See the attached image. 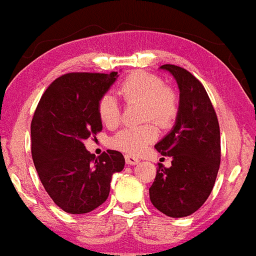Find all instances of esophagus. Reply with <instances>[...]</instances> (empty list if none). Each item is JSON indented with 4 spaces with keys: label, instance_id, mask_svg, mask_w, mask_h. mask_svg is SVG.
I'll list each match as a JSON object with an SVG mask.
<instances>
[{
    "label": "esophagus",
    "instance_id": "obj_1",
    "mask_svg": "<svg viewBox=\"0 0 256 256\" xmlns=\"http://www.w3.org/2000/svg\"><path fill=\"white\" fill-rule=\"evenodd\" d=\"M125 160L126 164H128V166H135V164L139 163V159L132 156V155H125Z\"/></svg>",
    "mask_w": 256,
    "mask_h": 256
}]
</instances>
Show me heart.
I'll return each instance as SVG.
<instances>
[{
    "mask_svg": "<svg viewBox=\"0 0 256 256\" xmlns=\"http://www.w3.org/2000/svg\"><path fill=\"white\" fill-rule=\"evenodd\" d=\"M120 94L126 102H142V120H154L166 126L176 118L178 114L176 94L155 74L138 70L128 74L121 82ZM98 116L108 128H114L120 122V107L111 93H104L97 106ZM158 138V128L154 124L125 128L110 140L112 148L128 154H140L150 142Z\"/></svg>",
    "mask_w": 256,
    "mask_h": 256,
    "instance_id": "1",
    "label": "heart"
}]
</instances>
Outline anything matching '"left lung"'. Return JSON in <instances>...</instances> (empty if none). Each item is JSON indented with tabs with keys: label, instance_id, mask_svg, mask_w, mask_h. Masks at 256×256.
I'll use <instances>...</instances> for the list:
<instances>
[{
	"label": "left lung",
	"instance_id": "8db88e82",
	"mask_svg": "<svg viewBox=\"0 0 256 256\" xmlns=\"http://www.w3.org/2000/svg\"><path fill=\"white\" fill-rule=\"evenodd\" d=\"M179 88V110L170 132L155 145L172 156V166L158 164L149 188L152 206L169 217H186L206 202L214 186L220 162V126L206 90L184 68L164 64Z\"/></svg>",
	"mask_w": 256,
	"mask_h": 256
}]
</instances>
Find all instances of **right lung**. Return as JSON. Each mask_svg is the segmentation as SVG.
I'll list each match as a JSON object with an SVG mask.
<instances>
[{
    "label": "right lung",
    "instance_id": "right-lung-1",
    "mask_svg": "<svg viewBox=\"0 0 256 256\" xmlns=\"http://www.w3.org/2000/svg\"><path fill=\"white\" fill-rule=\"evenodd\" d=\"M117 80V72L66 73L40 98L31 121V155L54 204L72 214H87L107 200L114 173L125 158L107 150L100 156L83 140L102 130L97 106Z\"/></svg>",
    "mask_w": 256,
    "mask_h": 256
}]
</instances>
